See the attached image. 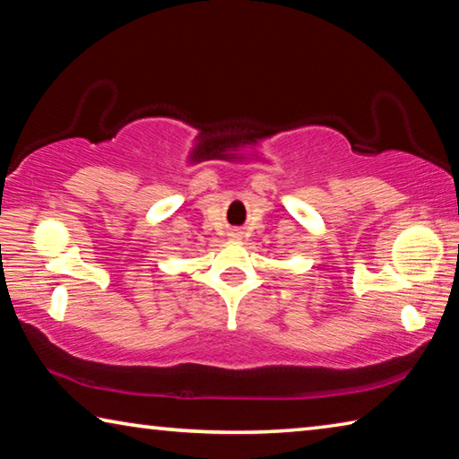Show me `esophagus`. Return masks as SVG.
Returning <instances> with one entry per match:
<instances>
[{"label": "esophagus", "instance_id": "1", "mask_svg": "<svg viewBox=\"0 0 459 459\" xmlns=\"http://www.w3.org/2000/svg\"><path fill=\"white\" fill-rule=\"evenodd\" d=\"M230 237H232V238H238V237H240V232H238V230H232V232H230Z\"/></svg>", "mask_w": 459, "mask_h": 459}]
</instances>
